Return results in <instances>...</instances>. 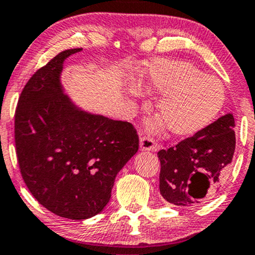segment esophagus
I'll use <instances>...</instances> for the list:
<instances>
[{
    "label": "esophagus",
    "mask_w": 255,
    "mask_h": 255,
    "mask_svg": "<svg viewBox=\"0 0 255 255\" xmlns=\"http://www.w3.org/2000/svg\"><path fill=\"white\" fill-rule=\"evenodd\" d=\"M158 145L154 139L149 135H142L140 137V149L141 151H155Z\"/></svg>",
    "instance_id": "obj_1"
}]
</instances>
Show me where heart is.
Wrapping results in <instances>:
<instances>
[{
  "instance_id": "b5f03b06",
  "label": "heart",
  "mask_w": 255,
  "mask_h": 255,
  "mask_svg": "<svg viewBox=\"0 0 255 255\" xmlns=\"http://www.w3.org/2000/svg\"><path fill=\"white\" fill-rule=\"evenodd\" d=\"M146 88L165 94L157 104L159 118L174 135H191L216 118L226 100L222 82L186 61H157L145 79Z\"/></svg>"
}]
</instances>
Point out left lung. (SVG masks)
Returning a JSON list of instances; mask_svg holds the SVG:
<instances>
[{
	"label": "left lung",
	"mask_w": 255,
	"mask_h": 255,
	"mask_svg": "<svg viewBox=\"0 0 255 255\" xmlns=\"http://www.w3.org/2000/svg\"><path fill=\"white\" fill-rule=\"evenodd\" d=\"M235 121L232 114L158 152L159 189L168 203L189 207L216 194L235 151Z\"/></svg>",
	"instance_id": "obj_1"
}]
</instances>
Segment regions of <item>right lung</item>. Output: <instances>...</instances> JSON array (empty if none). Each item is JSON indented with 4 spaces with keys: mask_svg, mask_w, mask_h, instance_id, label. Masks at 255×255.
Masks as SVG:
<instances>
[{
    "mask_svg": "<svg viewBox=\"0 0 255 255\" xmlns=\"http://www.w3.org/2000/svg\"><path fill=\"white\" fill-rule=\"evenodd\" d=\"M58 53L40 67L19 97L15 147L30 194L58 216L85 220L103 210L115 177L139 149L133 125L82 112L61 90L67 57Z\"/></svg>",
    "mask_w": 255,
    "mask_h": 255,
    "instance_id": "add662e5",
    "label": "right lung"
}]
</instances>
